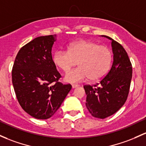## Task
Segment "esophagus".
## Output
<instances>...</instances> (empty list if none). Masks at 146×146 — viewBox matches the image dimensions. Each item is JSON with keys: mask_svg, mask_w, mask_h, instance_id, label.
<instances>
[{"mask_svg": "<svg viewBox=\"0 0 146 146\" xmlns=\"http://www.w3.org/2000/svg\"><path fill=\"white\" fill-rule=\"evenodd\" d=\"M78 86H79L78 84H72V88H73V89H75V88L78 87Z\"/></svg>", "mask_w": 146, "mask_h": 146, "instance_id": "1", "label": "esophagus"}]
</instances>
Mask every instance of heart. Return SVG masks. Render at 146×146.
Returning a JSON list of instances; mask_svg holds the SVG:
<instances>
[{
    "label": "heart",
    "mask_w": 146,
    "mask_h": 146,
    "mask_svg": "<svg viewBox=\"0 0 146 146\" xmlns=\"http://www.w3.org/2000/svg\"><path fill=\"white\" fill-rule=\"evenodd\" d=\"M52 59L54 64L64 72L68 71L77 64L80 66L66 74L64 80L67 82H80L88 79L95 82L102 79L110 70L112 52L106 46L82 39L69 44L68 50H56Z\"/></svg>",
    "instance_id": "b5f03b06"
}]
</instances>
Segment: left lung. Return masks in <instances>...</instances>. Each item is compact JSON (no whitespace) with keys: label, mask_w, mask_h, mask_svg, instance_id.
<instances>
[{"label":"left lung","mask_w":146,"mask_h":146,"mask_svg":"<svg viewBox=\"0 0 146 146\" xmlns=\"http://www.w3.org/2000/svg\"><path fill=\"white\" fill-rule=\"evenodd\" d=\"M111 41L113 64L107 76L94 86H84L86 106L93 116L105 118L118 111L125 104L129 94L132 68L127 52L121 44Z\"/></svg>","instance_id":"1"}]
</instances>
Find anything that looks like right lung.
I'll return each instance as SVG.
<instances>
[{"instance_id": "right-lung-1", "label": "right lung", "mask_w": 146, "mask_h": 146, "mask_svg": "<svg viewBox=\"0 0 146 146\" xmlns=\"http://www.w3.org/2000/svg\"><path fill=\"white\" fill-rule=\"evenodd\" d=\"M56 40V35L35 38L20 49L12 68L17 100L24 111L36 119L53 116L72 88L58 82L61 76L51 53Z\"/></svg>"}]
</instances>
